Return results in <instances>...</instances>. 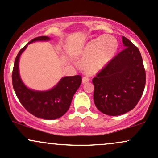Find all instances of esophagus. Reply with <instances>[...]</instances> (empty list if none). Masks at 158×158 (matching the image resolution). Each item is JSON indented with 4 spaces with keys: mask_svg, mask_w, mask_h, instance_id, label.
<instances>
[{
    "mask_svg": "<svg viewBox=\"0 0 158 158\" xmlns=\"http://www.w3.org/2000/svg\"><path fill=\"white\" fill-rule=\"evenodd\" d=\"M89 81V79L88 78V77H83V78H82V84H85V83L88 82Z\"/></svg>",
    "mask_w": 158,
    "mask_h": 158,
    "instance_id": "obj_1",
    "label": "esophagus"
}]
</instances>
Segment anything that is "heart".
Wrapping results in <instances>:
<instances>
[{"instance_id":"obj_1","label":"heart","mask_w":158,"mask_h":158,"mask_svg":"<svg viewBox=\"0 0 158 158\" xmlns=\"http://www.w3.org/2000/svg\"><path fill=\"white\" fill-rule=\"evenodd\" d=\"M118 47V39L110 35H101L89 40L78 56L83 72L89 75L101 72L114 58Z\"/></svg>"}]
</instances>
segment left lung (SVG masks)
<instances>
[{
	"label": "left lung",
	"mask_w": 158,
	"mask_h": 158,
	"mask_svg": "<svg viewBox=\"0 0 158 158\" xmlns=\"http://www.w3.org/2000/svg\"><path fill=\"white\" fill-rule=\"evenodd\" d=\"M122 42L124 50L93 79L95 105L109 116L123 114L133 109L145 86V71L139 50L123 36Z\"/></svg>",
	"instance_id": "8db88e82"
}]
</instances>
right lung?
Returning <instances> with one entry per match:
<instances>
[{
  "label": "right lung",
  "mask_w": 158,
  "mask_h": 158,
  "mask_svg": "<svg viewBox=\"0 0 158 158\" xmlns=\"http://www.w3.org/2000/svg\"><path fill=\"white\" fill-rule=\"evenodd\" d=\"M50 40L51 38L49 37L40 36L28 42L19 52L12 74L13 89L21 104L34 116L45 120L58 119L67 112L73 96L81 86L82 81L80 75L63 77L51 89L43 91L30 89L23 83L19 69L22 53L29 44Z\"/></svg>",
  "instance_id": "add662e5"
}]
</instances>
